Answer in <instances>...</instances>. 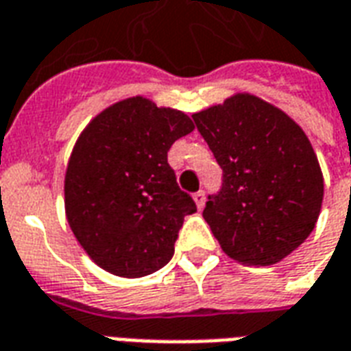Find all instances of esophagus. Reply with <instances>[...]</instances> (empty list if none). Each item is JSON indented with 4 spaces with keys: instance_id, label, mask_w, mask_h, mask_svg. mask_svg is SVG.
I'll use <instances>...</instances> for the list:
<instances>
[{
    "instance_id": "obj_1",
    "label": "esophagus",
    "mask_w": 351,
    "mask_h": 351,
    "mask_svg": "<svg viewBox=\"0 0 351 351\" xmlns=\"http://www.w3.org/2000/svg\"><path fill=\"white\" fill-rule=\"evenodd\" d=\"M193 199H195L197 206H199V208H204V202H206V193H204L202 189H199V191H197L195 195H193Z\"/></svg>"
}]
</instances>
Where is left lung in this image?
Returning a JSON list of instances; mask_svg holds the SVG:
<instances>
[{"mask_svg": "<svg viewBox=\"0 0 351 351\" xmlns=\"http://www.w3.org/2000/svg\"><path fill=\"white\" fill-rule=\"evenodd\" d=\"M223 171L202 217L230 258L275 264L313 232L324 178L303 130L251 95L191 115Z\"/></svg>", "mask_w": 351, "mask_h": 351, "instance_id": "8db88e82", "label": "left lung"}]
</instances>
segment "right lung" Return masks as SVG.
<instances>
[{
    "instance_id": "add662e5",
    "label": "right lung",
    "mask_w": 351,
    "mask_h": 351,
    "mask_svg": "<svg viewBox=\"0 0 351 351\" xmlns=\"http://www.w3.org/2000/svg\"><path fill=\"white\" fill-rule=\"evenodd\" d=\"M193 132L182 111L136 96L111 106L83 130L64 178L72 232L93 261L119 277H143L175 253L195 201L178 188L171 145Z\"/></svg>"
}]
</instances>
